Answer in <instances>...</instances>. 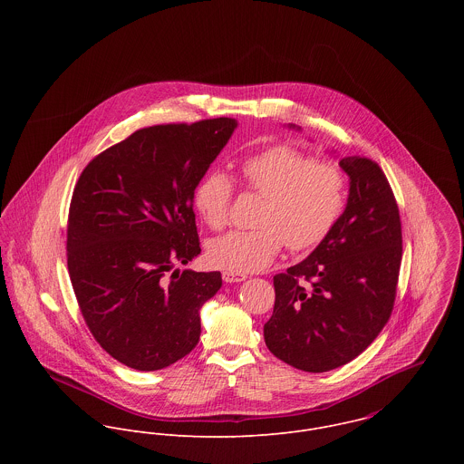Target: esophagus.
<instances>
[{
  "mask_svg": "<svg viewBox=\"0 0 464 464\" xmlns=\"http://www.w3.org/2000/svg\"><path fill=\"white\" fill-rule=\"evenodd\" d=\"M223 280H225L227 284L243 282V280H246V275H245V273H236V271H228V269H225V271H223Z\"/></svg>",
  "mask_w": 464,
  "mask_h": 464,
  "instance_id": "esophagus-1",
  "label": "esophagus"
}]
</instances>
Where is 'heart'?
<instances>
[{
    "instance_id": "heart-1",
    "label": "heart",
    "mask_w": 464,
    "mask_h": 464,
    "mask_svg": "<svg viewBox=\"0 0 464 464\" xmlns=\"http://www.w3.org/2000/svg\"><path fill=\"white\" fill-rule=\"evenodd\" d=\"M246 188L266 201L256 230H232L208 245V261L218 267L252 273L269 265L285 245L293 252L318 246L337 223L346 195L343 169L316 160L287 144L266 148L241 164ZM234 180L210 171L199 180L195 207L201 219L221 230L230 218Z\"/></svg>"
}]
</instances>
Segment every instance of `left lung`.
Masks as SVG:
<instances>
[{
    "label": "left lung",
    "mask_w": 464,
    "mask_h": 464,
    "mask_svg": "<svg viewBox=\"0 0 464 464\" xmlns=\"http://www.w3.org/2000/svg\"><path fill=\"white\" fill-rule=\"evenodd\" d=\"M350 177L344 212L300 265L273 276L275 307L265 341L280 361L311 373L362 353L388 324L401 263V223L381 166L344 157Z\"/></svg>",
    "instance_id": "obj_1"
}]
</instances>
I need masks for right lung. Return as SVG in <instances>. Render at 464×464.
Wrapping results in <instances>:
<instances>
[{
	"label": "right lung",
	"mask_w": 464,
	"mask_h": 464,
	"mask_svg": "<svg viewBox=\"0 0 464 464\" xmlns=\"http://www.w3.org/2000/svg\"><path fill=\"white\" fill-rule=\"evenodd\" d=\"M237 127L216 118L135 130L96 155L69 205L67 269L94 339L121 364L162 370L198 344L221 273L175 269L199 248L193 198Z\"/></svg>",
	"instance_id": "add662e5"
}]
</instances>
